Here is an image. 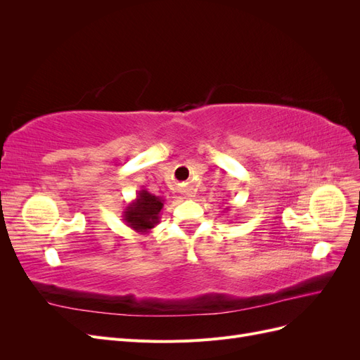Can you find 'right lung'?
I'll return each instance as SVG.
<instances>
[{
  "instance_id": "1",
  "label": "right lung",
  "mask_w": 360,
  "mask_h": 360,
  "mask_svg": "<svg viewBox=\"0 0 360 360\" xmlns=\"http://www.w3.org/2000/svg\"><path fill=\"white\" fill-rule=\"evenodd\" d=\"M163 204H165V200L156 197L143 188L138 191L136 198L126 205L122 217L126 225L132 228L134 231L146 234L159 224Z\"/></svg>"
}]
</instances>
